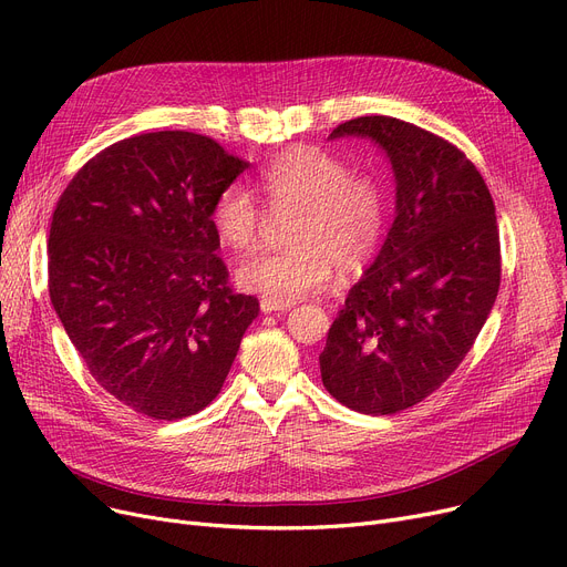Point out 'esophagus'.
<instances>
[{"label": "esophagus", "instance_id": "obj_1", "mask_svg": "<svg viewBox=\"0 0 567 567\" xmlns=\"http://www.w3.org/2000/svg\"><path fill=\"white\" fill-rule=\"evenodd\" d=\"M259 308H261V312H285V310H289L291 306H289V303H278V301H274V299H261V301H259Z\"/></svg>", "mask_w": 567, "mask_h": 567}]
</instances>
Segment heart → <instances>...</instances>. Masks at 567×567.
<instances>
[{
	"mask_svg": "<svg viewBox=\"0 0 567 567\" xmlns=\"http://www.w3.org/2000/svg\"><path fill=\"white\" fill-rule=\"evenodd\" d=\"M257 186L274 216H293L289 248L248 259L238 285L278 303H293L323 289L336 268L355 274L379 252L385 231V190L374 174L351 172L319 146H291L266 163ZM264 212L241 186H225L212 204L220 244L246 255L259 246Z\"/></svg>",
	"mask_w": 567,
	"mask_h": 567,
	"instance_id": "1",
	"label": "heart"
}]
</instances>
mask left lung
Listing matches in <instances>:
<instances>
[{
	"label": "left lung",
	"instance_id": "1",
	"mask_svg": "<svg viewBox=\"0 0 567 567\" xmlns=\"http://www.w3.org/2000/svg\"><path fill=\"white\" fill-rule=\"evenodd\" d=\"M372 137L398 182V216L347 293L319 353L344 406L391 415L423 402L478 338L501 285L494 199L462 148L395 116L370 114L331 137Z\"/></svg>",
	"mask_w": 567,
	"mask_h": 567
}]
</instances>
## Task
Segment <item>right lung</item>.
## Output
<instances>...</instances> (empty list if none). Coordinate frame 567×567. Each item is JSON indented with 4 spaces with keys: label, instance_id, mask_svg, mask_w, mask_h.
Returning <instances> with one entry per match:
<instances>
[{
    "label": "right lung",
    "instance_id": "right-lung-1",
    "mask_svg": "<svg viewBox=\"0 0 567 567\" xmlns=\"http://www.w3.org/2000/svg\"><path fill=\"white\" fill-rule=\"evenodd\" d=\"M246 167L214 137L142 133L86 161L56 202L50 301L89 374L146 419L212 404L259 315L227 282L212 225Z\"/></svg>",
    "mask_w": 567,
    "mask_h": 567
}]
</instances>
